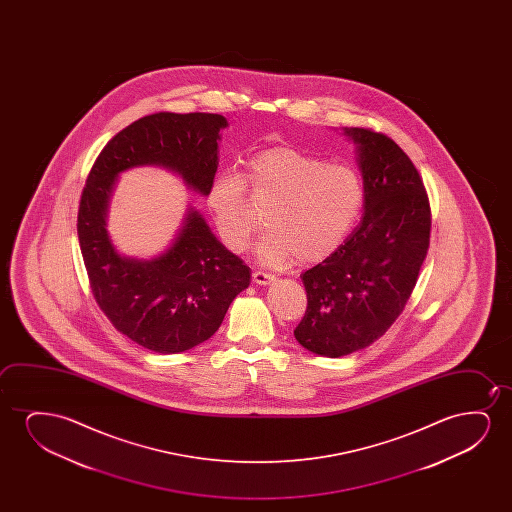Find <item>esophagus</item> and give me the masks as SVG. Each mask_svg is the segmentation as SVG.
Segmentation results:
<instances>
[{"mask_svg": "<svg viewBox=\"0 0 512 512\" xmlns=\"http://www.w3.org/2000/svg\"><path fill=\"white\" fill-rule=\"evenodd\" d=\"M252 278L257 285H271L274 281L273 274L264 273V271H253Z\"/></svg>", "mask_w": 512, "mask_h": 512, "instance_id": "34e87169", "label": "esophagus"}]
</instances>
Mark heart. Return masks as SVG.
<instances>
[{"instance_id":"b5f03b06","label":"heart","mask_w":512,"mask_h":512,"mask_svg":"<svg viewBox=\"0 0 512 512\" xmlns=\"http://www.w3.org/2000/svg\"><path fill=\"white\" fill-rule=\"evenodd\" d=\"M245 182L269 204L255 253L266 266L327 259L343 245L364 206V185L348 164L323 161L297 148L274 147L253 155ZM238 175H218L208 190V208L218 234L232 252H243L260 220Z\"/></svg>"}]
</instances>
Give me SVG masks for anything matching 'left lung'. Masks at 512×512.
I'll return each instance as SVG.
<instances>
[{
	"instance_id": "8db88e82",
	"label": "left lung",
	"mask_w": 512,
	"mask_h": 512,
	"mask_svg": "<svg viewBox=\"0 0 512 512\" xmlns=\"http://www.w3.org/2000/svg\"><path fill=\"white\" fill-rule=\"evenodd\" d=\"M357 145L364 217L330 257L302 273L308 308L297 343L322 357L364 350L392 327L418 281L430 204L418 169L388 136L344 127Z\"/></svg>"
}]
</instances>
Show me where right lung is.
I'll return each mask as SVG.
<instances>
[{
	"label": "right lung",
	"instance_id": "right-lung-1",
	"mask_svg": "<svg viewBox=\"0 0 512 512\" xmlns=\"http://www.w3.org/2000/svg\"><path fill=\"white\" fill-rule=\"evenodd\" d=\"M227 126L218 113L147 115L106 143L87 176L77 231L92 294L115 329L155 353H180L210 339L252 271L192 206L161 255H122L106 229L110 199L120 173L140 166L168 169L208 196Z\"/></svg>",
	"mask_w": 512,
	"mask_h": 512
}]
</instances>
